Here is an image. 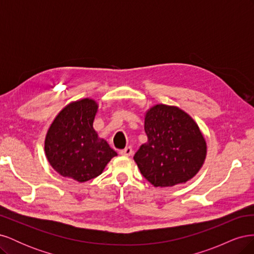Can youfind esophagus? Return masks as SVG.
<instances>
[{"mask_svg":"<svg viewBox=\"0 0 254 254\" xmlns=\"http://www.w3.org/2000/svg\"><path fill=\"white\" fill-rule=\"evenodd\" d=\"M120 153H121L122 156H125V157H130V156H132L133 150H132V148H131V147H126L125 149L121 150V151H120Z\"/></svg>","mask_w":254,"mask_h":254,"instance_id":"34e87169","label":"esophagus"}]
</instances>
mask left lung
Listing matches in <instances>:
<instances>
[{
  "mask_svg": "<svg viewBox=\"0 0 254 254\" xmlns=\"http://www.w3.org/2000/svg\"><path fill=\"white\" fill-rule=\"evenodd\" d=\"M147 142L133 157L153 187L171 188L197 175L206 158V142L197 123L179 107L158 104L144 115Z\"/></svg>",
  "mask_w": 254,
  "mask_h": 254,
  "instance_id": "obj_1",
  "label": "left lung"
}]
</instances>
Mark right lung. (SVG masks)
<instances>
[{
    "mask_svg": "<svg viewBox=\"0 0 254 254\" xmlns=\"http://www.w3.org/2000/svg\"><path fill=\"white\" fill-rule=\"evenodd\" d=\"M98 104L82 98L67 104L52 122L44 140L49 163L59 175L80 183L101 175L118 156L93 128Z\"/></svg>",
    "mask_w": 254,
    "mask_h": 254,
    "instance_id": "add662e5",
    "label": "right lung"
}]
</instances>
